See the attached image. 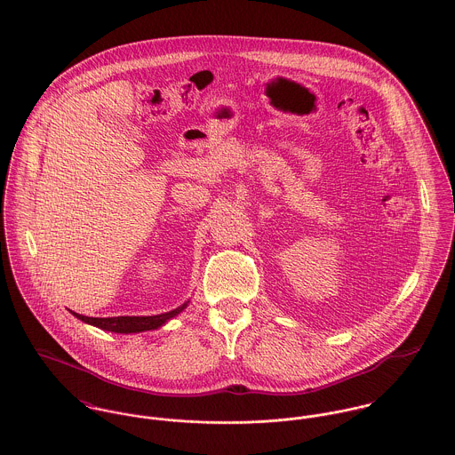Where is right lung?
<instances>
[{"instance_id": "1", "label": "right lung", "mask_w": 455, "mask_h": 455, "mask_svg": "<svg viewBox=\"0 0 455 455\" xmlns=\"http://www.w3.org/2000/svg\"><path fill=\"white\" fill-rule=\"evenodd\" d=\"M189 301H186L184 305H180L179 308L166 312V314H159V315H140V317H85L80 314L71 312L76 319H80L85 324L100 327L103 331H110V332H121V334H131V332H143V331H154L159 329L161 325L166 324L168 321H172L173 317H177L179 314H182L188 308Z\"/></svg>"}]
</instances>
